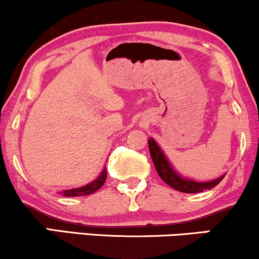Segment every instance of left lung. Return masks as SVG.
<instances>
[{"label":"left lung","instance_id":"left-lung-1","mask_svg":"<svg viewBox=\"0 0 259 259\" xmlns=\"http://www.w3.org/2000/svg\"><path fill=\"white\" fill-rule=\"evenodd\" d=\"M148 147H149V153H151L152 160L157 170L158 175L160 176V179L164 181L166 185L172 187L176 191L183 192V193H200L206 191V189H211L213 187H216L219 183L224 179V176L219 177L217 180L210 181V182H195V181L187 180L181 177L179 174L175 172V170L171 167V165L167 161L166 157H165L159 146L157 145V142L153 139L148 140Z\"/></svg>","mask_w":259,"mask_h":259}]
</instances>
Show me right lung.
Wrapping results in <instances>:
<instances>
[{
  "mask_svg": "<svg viewBox=\"0 0 259 259\" xmlns=\"http://www.w3.org/2000/svg\"><path fill=\"white\" fill-rule=\"evenodd\" d=\"M106 177H107V172H106V169H105L101 172V175H100L98 179L94 181V182L89 183V185H87L84 187H80V188L64 191V192H61L60 194L65 195V197H80V195H89V194H92V193H95L98 189H100L102 186H104Z\"/></svg>",
  "mask_w": 259,
  "mask_h": 259,
  "instance_id": "right-lung-1",
  "label": "right lung"
}]
</instances>
